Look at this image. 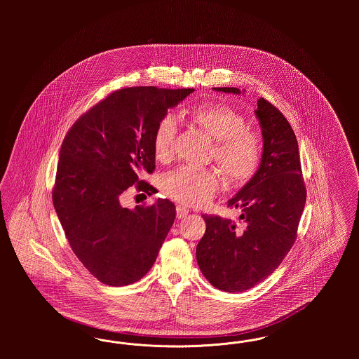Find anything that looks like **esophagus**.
Instances as JSON below:
<instances>
[{
	"instance_id": "obj_1",
	"label": "esophagus",
	"mask_w": 359,
	"mask_h": 359,
	"mask_svg": "<svg viewBox=\"0 0 359 359\" xmlns=\"http://www.w3.org/2000/svg\"><path fill=\"white\" fill-rule=\"evenodd\" d=\"M188 214H189V208H187V207H184V205H177V207H176V217H177L179 219L186 218Z\"/></svg>"
}]
</instances>
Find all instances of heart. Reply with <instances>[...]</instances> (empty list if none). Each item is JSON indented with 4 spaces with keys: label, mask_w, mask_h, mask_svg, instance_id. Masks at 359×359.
<instances>
[{
    "label": "heart",
    "mask_w": 359,
    "mask_h": 359,
    "mask_svg": "<svg viewBox=\"0 0 359 359\" xmlns=\"http://www.w3.org/2000/svg\"><path fill=\"white\" fill-rule=\"evenodd\" d=\"M189 118L215 140L214 160L231 184H243L253 177L261 161L262 144L256 132L245 128L243 116L223 103H203L189 111ZM176 136L172 114L158 121L154 133V154L158 160L170 158ZM219 186L212 170L180 167L164 175L163 191L172 199L189 205L205 203Z\"/></svg>",
    "instance_id": "obj_1"
}]
</instances>
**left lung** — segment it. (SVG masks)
<instances>
[{
    "label": "left lung",
    "instance_id": "left-lung-1",
    "mask_svg": "<svg viewBox=\"0 0 359 359\" xmlns=\"http://www.w3.org/2000/svg\"><path fill=\"white\" fill-rule=\"evenodd\" d=\"M214 90L241 94L236 87ZM255 113L264 149L255 176L227 202L241 211L238 221L203 215L205 233L196 246L202 273L224 292L250 290L273 273L294 243L307 198L290 122L264 98Z\"/></svg>",
    "mask_w": 359,
    "mask_h": 359
}]
</instances>
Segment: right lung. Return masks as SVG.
<instances>
[{"mask_svg":"<svg viewBox=\"0 0 359 359\" xmlns=\"http://www.w3.org/2000/svg\"><path fill=\"white\" fill-rule=\"evenodd\" d=\"M194 88H121L93 106L65 137L52 201L75 256L97 280L129 285L152 268L173 224L168 199L133 210L120 205L132 186L154 171V133L168 109Z\"/></svg>","mask_w":359,"mask_h":359,"instance_id":"add662e5","label":"right lung"}]
</instances>
